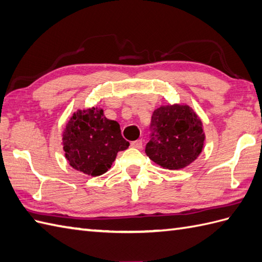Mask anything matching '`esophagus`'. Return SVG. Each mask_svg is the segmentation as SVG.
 I'll return each instance as SVG.
<instances>
[{
	"label": "esophagus",
	"mask_w": 262,
	"mask_h": 262,
	"mask_svg": "<svg viewBox=\"0 0 262 262\" xmlns=\"http://www.w3.org/2000/svg\"><path fill=\"white\" fill-rule=\"evenodd\" d=\"M132 148H137V149H141L142 148V140H137V141L131 142Z\"/></svg>",
	"instance_id": "34e87169"
}]
</instances>
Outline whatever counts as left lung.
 Instances as JSON below:
<instances>
[{
	"label": "left lung",
	"instance_id": "left-lung-1",
	"mask_svg": "<svg viewBox=\"0 0 262 262\" xmlns=\"http://www.w3.org/2000/svg\"><path fill=\"white\" fill-rule=\"evenodd\" d=\"M151 140L145 153L163 169L188 167L202 152L205 131L201 119L187 104L161 105L151 118Z\"/></svg>",
	"mask_w": 262,
	"mask_h": 262
}]
</instances>
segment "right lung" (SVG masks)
<instances>
[{"label": "right lung", "instance_id": "right-lung-1", "mask_svg": "<svg viewBox=\"0 0 262 262\" xmlns=\"http://www.w3.org/2000/svg\"><path fill=\"white\" fill-rule=\"evenodd\" d=\"M62 144L69 164L92 177L105 173L118 152L130 145L121 136L120 124L106 119L98 106L73 113L63 131Z\"/></svg>", "mask_w": 262, "mask_h": 262}]
</instances>
